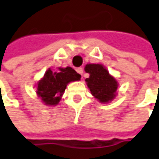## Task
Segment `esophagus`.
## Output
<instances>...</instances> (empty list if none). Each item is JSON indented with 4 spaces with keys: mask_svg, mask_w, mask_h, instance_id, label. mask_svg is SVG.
Returning <instances> with one entry per match:
<instances>
[{
    "mask_svg": "<svg viewBox=\"0 0 159 159\" xmlns=\"http://www.w3.org/2000/svg\"><path fill=\"white\" fill-rule=\"evenodd\" d=\"M76 71H77V73H79L81 75H83V74H84V69H82V68H78V69H76Z\"/></svg>",
    "mask_w": 159,
    "mask_h": 159,
    "instance_id": "1",
    "label": "esophagus"
}]
</instances>
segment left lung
Listing matches in <instances>:
<instances>
[{"label": "left lung", "instance_id": "left-lung-1", "mask_svg": "<svg viewBox=\"0 0 159 159\" xmlns=\"http://www.w3.org/2000/svg\"><path fill=\"white\" fill-rule=\"evenodd\" d=\"M84 70L90 74L89 78H86L85 82L91 95L97 100L107 104L114 99L119 84L102 64H87Z\"/></svg>", "mask_w": 159, "mask_h": 159}]
</instances>
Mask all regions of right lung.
Returning <instances> with one entry per match:
<instances>
[{"instance_id":"add662e5","label":"right lung","mask_w":159,"mask_h":159,"mask_svg":"<svg viewBox=\"0 0 159 159\" xmlns=\"http://www.w3.org/2000/svg\"><path fill=\"white\" fill-rule=\"evenodd\" d=\"M53 72L50 69L46 71L44 76L37 84L36 93L41 101L47 106H56L71 82L79 81L81 75L70 67L58 68Z\"/></svg>"}]
</instances>
